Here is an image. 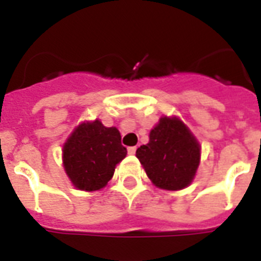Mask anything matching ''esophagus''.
Instances as JSON below:
<instances>
[{
    "instance_id": "1",
    "label": "esophagus",
    "mask_w": 261,
    "mask_h": 261,
    "mask_svg": "<svg viewBox=\"0 0 261 261\" xmlns=\"http://www.w3.org/2000/svg\"><path fill=\"white\" fill-rule=\"evenodd\" d=\"M127 151H128V154H135V151H137V147H135V146L127 147Z\"/></svg>"
}]
</instances>
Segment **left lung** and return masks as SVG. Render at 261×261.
<instances>
[{"label": "left lung", "instance_id": "1", "mask_svg": "<svg viewBox=\"0 0 261 261\" xmlns=\"http://www.w3.org/2000/svg\"><path fill=\"white\" fill-rule=\"evenodd\" d=\"M200 143L177 116H161L149 142L137 149L147 177L161 190L178 191L192 182L200 163Z\"/></svg>", "mask_w": 261, "mask_h": 261}]
</instances>
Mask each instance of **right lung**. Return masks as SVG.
Here are the masks:
<instances>
[{
    "mask_svg": "<svg viewBox=\"0 0 261 261\" xmlns=\"http://www.w3.org/2000/svg\"><path fill=\"white\" fill-rule=\"evenodd\" d=\"M116 127H106L98 119L80 123L63 143V168L77 190L100 191L114 176L127 154Z\"/></svg>",
    "mask_w": 261,
    "mask_h": 261,
    "instance_id": "add662e5",
    "label": "right lung"
}]
</instances>
